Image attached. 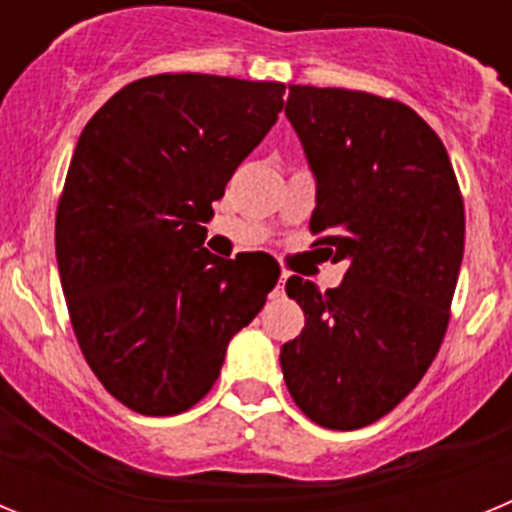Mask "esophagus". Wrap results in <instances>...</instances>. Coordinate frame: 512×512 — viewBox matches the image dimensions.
<instances>
[{
  "mask_svg": "<svg viewBox=\"0 0 512 512\" xmlns=\"http://www.w3.org/2000/svg\"><path fill=\"white\" fill-rule=\"evenodd\" d=\"M284 282H287V271H282V274H279V282H277V287L271 289V297H284Z\"/></svg>",
  "mask_w": 512,
  "mask_h": 512,
  "instance_id": "esophagus-1",
  "label": "esophagus"
}]
</instances>
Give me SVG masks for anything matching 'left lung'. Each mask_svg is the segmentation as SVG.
<instances>
[{
	"instance_id": "obj_1",
	"label": "left lung",
	"mask_w": 512,
	"mask_h": 512,
	"mask_svg": "<svg viewBox=\"0 0 512 512\" xmlns=\"http://www.w3.org/2000/svg\"><path fill=\"white\" fill-rule=\"evenodd\" d=\"M284 115L315 176V246L348 269L328 292L287 279L305 328L279 361L307 418L356 431L395 410L436 359L464 256V202L441 138L408 104L289 84Z\"/></svg>"
}]
</instances>
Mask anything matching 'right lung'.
Returning <instances> with one entry per match:
<instances>
[{
  "instance_id": "add662e5",
  "label": "right lung",
  "mask_w": 512,
  "mask_h": 512,
  "mask_svg": "<svg viewBox=\"0 0 512 512\" xmlns=\"http://www.w3.org/2000/svg\"><path fill=\"white\" fill-rule=\"evenodd\" d=\"M282 94L279 81L146 76L81 130L58 202V274L81 354L135 413L200 402L277 284L264 256L202 248V223L277 122Z\"/></svg>"
}]
</instances>
